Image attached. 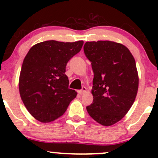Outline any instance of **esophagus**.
<instances>
[{"instance_id":"34e87169","label":"esophagus","mask_w":158,"mask_h":158,"mask_svg":"<svg viewBox=\"0 0 158 158\" xmlns=\"http://www.w3.org/2000/svg\"><path fill=\"white\" fill-rule=\"evenodd\" d=\"M86 91H87V89L85 88V87H82V89H81V90L78 91V92H79V94L82 95V94H84L85 92H86Z\"/></svg>"}]
</instances>
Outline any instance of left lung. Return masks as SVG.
<instances>
[{"label": "left lung", "instance_id": "left-lung-1", "mask_svg": "<svg viewBox=\"0 0 158 158\" xmlns=\"http://www.w3.org/2000/svg\"><path fill=\"white\" fill-rule=\"evenodd\" d=\"M83 49L94 73L93 102L87 111L100 125L111 126L123 118L136 98L135 58L125 46L113 41L86 42Z\"/></svg>", "mask_w": 158, "mask_h": 158}]
</instances>
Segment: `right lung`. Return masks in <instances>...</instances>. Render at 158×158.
<instances>
[{"instance_id":"obj_1","label":"right lung","mask_w":158,"mask_h":158,"mask_svg":"<svg viewBox=\"0 0 158 158\" xmlns=\"http://www.w3.org/2000/svg\"><path fill=\"white\" fill-rule=\"evenodd\" d=\"M83 41L47 40L35 44L23 60L19 78L21 99L30 114L43 123L64 114L77 92L70 89L68 61L79 52Z\"/></svg>"}]
</instances>
